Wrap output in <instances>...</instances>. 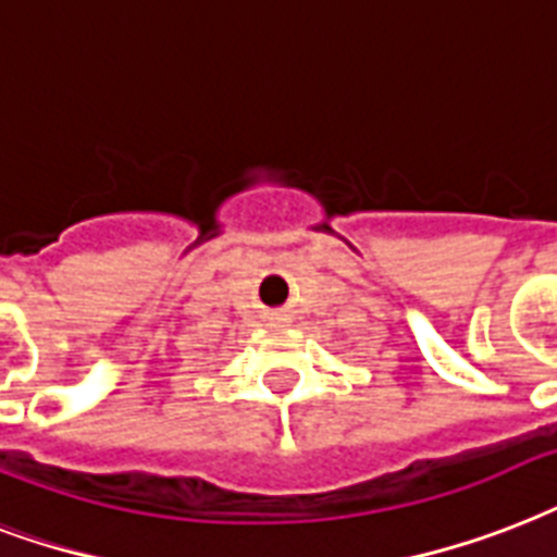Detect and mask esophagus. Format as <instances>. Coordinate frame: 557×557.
I'll use <instances>...</instances> for the list:
<instances>
[{"label":"esophagus","mask_w":557,"mask_h":557,"mask_svg":"<svg viewBox=\"0 0 557 557\" xmlns=\"http://www.w3.org/2000/svg\"><path fill=\"white\" fill-rule=\"evenodd\" d=\"M284 319H287V313H273V317H270V325H282Z\"/></svg>","instance_id":"esophagus-1"}]
</instances>
